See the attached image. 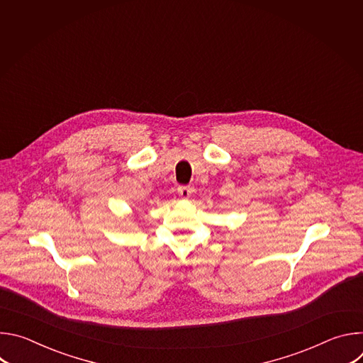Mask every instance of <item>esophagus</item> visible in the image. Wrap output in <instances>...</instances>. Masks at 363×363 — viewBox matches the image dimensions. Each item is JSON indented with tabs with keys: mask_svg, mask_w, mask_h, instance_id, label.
Returning a JSON list of instances; mask_svg holds the SVG:
<instances>
[{
	"mask_svg": "<svg viewBox=\"0 0 363 363\" xmlns=\"http://www.w3.org/2000/svg\"><path fill=\"white\" fill-rule=\"evenodd\" d=\"M177 191H178V194H179L181 198H189L191 194L194 192V188L189 186V185H181V186H178Z\"/></svg>",
	"mask_w": 363,
	"mask_h": 363,
	"instance_id": "obj_1",
	"label": "esophagus"
}]
</instances>
